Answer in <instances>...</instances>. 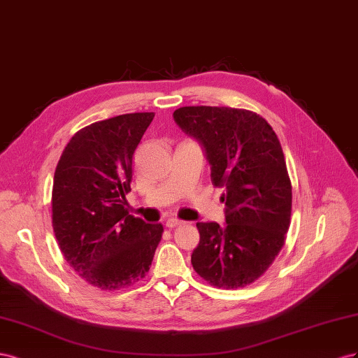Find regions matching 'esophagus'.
<instances>
[{
  "label": "esophagus",
  "mask_w": 358,
  "mask_h": 358,
  "mask_svg": "<svg viewBox=\"0 0 358 358\" xmlns=\"http://www.w3.org/2000/svg\"><path fill=\"white\" fill-rule=\"evenodd\" d=\"M182 223H185V222L180 220V219L171 217V219H168V220H166V228H169V229H172V228H177V227H180V224H182Z\"/></svg>",
  "instance_id": "obj_1"
}]
</instances>
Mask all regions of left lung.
<instances>
[{"label": "left lung", "instance_id": "1", "mask_svg": "<svg viewBox=\"0 0 358 358\" xmlns=\"http://www.w3.org/2000/svg\"><path fill=\"white\" fill-rule=\"evenodd\" d=\"M173 121L199 142L211 181L223 187L224 224L198 222L195 271L219 288L257 280L283 248L292 187L280 142L255 112L224 106H185Z\"/></svg>", "mask_w": 358, "mask_h": 358}]
</instances>
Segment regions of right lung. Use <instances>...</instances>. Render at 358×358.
Masks as SVG:
<instances>
[{"label":"right lung","mask_w":358,"mask_h":358,"mask_svg":"<svg viewBox=\"0 0 358 358\" xmlns=\"http://www.w3.org/2000/svg\"><path fill=\"white\" fill-rule=\"evenodd\" d=\"M155 112L97 121L70 139L55 169L52 224L64 259L97 288L145 278L162 238L160 223L126 210L131 162Z\"/></svg>","instance_id":"obj_1"}]
</instances>
